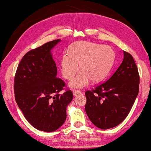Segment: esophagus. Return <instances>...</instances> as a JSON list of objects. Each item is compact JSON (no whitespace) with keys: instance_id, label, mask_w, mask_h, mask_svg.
<instances>
[{"instance_id":"esophagus-1","label":"esophagus","mask_w":151,"mask_h":151,"mask_svg":"<svg viewBox=\"0 0 151 151\" xmlns=\"http://www.w3.org/2000/svg\"><path fill=\"white\" fill-rule=\"evenodd\" d=\"M82 93V92L81 91H79V90H73V95L74 96H78V95H81V94Z\"/></svg>"}]
</instances>
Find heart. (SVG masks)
I'll return each mask as SVG.
<instances>
[{"label": "heart", "instance_id": "b5f03b06", "mask_svg": "<svg viewBox=\"0 0 151 151\" xmlns=\"http://www.w3.org/2000/svg\"><path fill=\"white\" fill-rule=\"evenodd\" d=\"M114 51L109 46L91 42H78L70 47L60 60L63 78L72 79L79 69L81 72L70 82L73 87H83L91 80L93 83L102 80L109 72L114 60Z\"/></svg>", "mask_w": 151, "mask_h": 151}]
</instances>
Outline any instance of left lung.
Segmentation results:
<instances>
[{"mask_svg": "<svg viewBox=\"0 0 151 151\" xmlns=\"http://www.w3.org/2000/svg\"><path fill=\"white\" fill-rule=\"evenodd\" d=\"M140 82L133 56L124 51L120 66L106 81L85 92V109L92 123L102 129L117 126L129 114Z\"/></svg>", "mask_w": 151, "mask_h": 151, "instance_id": "obj_1", "label": "left lung"}]
</instances>
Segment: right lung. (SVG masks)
Returning <instances> with one entry per match:
<instances>
[{
    "instance_id": "1",
    "label": "right lung",
    "mask_w": 151,
    "mask_h": 151,
    "mask_svg": "<svg viewBox=\"0 0 151 151\" xmlns=\"http://www.w3.org/2000/svg\"><path fill=\"white\" fill-rule=\"evenodd\" d=\"M60 41L56 39L29 50L23 56L14 77L16 101L27 122L35 128L52 132L66 119V108L73 99L72 91L65 89L50 50Z\"/></svg>"
}]
</instances>
